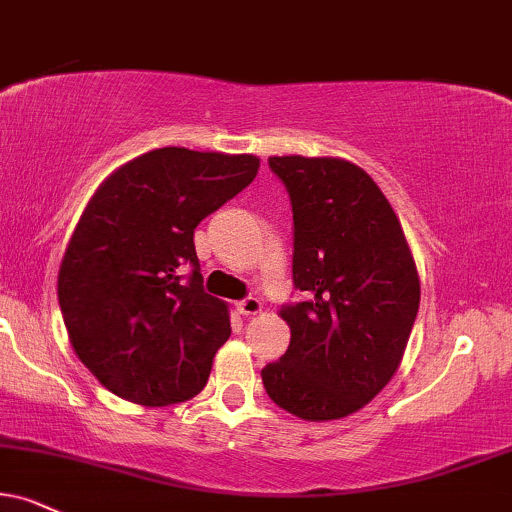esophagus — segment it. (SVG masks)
Segmentation results:
<instances>
[{
	"label": "esophagus",
	"mask_w": 512,
	"mask_h": 512,
	"mask_svg": "<svg viewBox=\"0 0 512 512\" xmlns=\"http://www.w3.org/2000/svg\"><path fill=\"white\" fill-rule=\"evenodd\" d=\"M237 311L242 315H258L263 313V301L256 299V296H246V299L237 304Z\"/></svg>",
	"instance_id": "obj_1"
}]
</instances>
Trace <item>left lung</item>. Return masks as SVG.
<instances>
[{"mask_svg":"<svg viewBox=\"0 0 512 512\" xmlns=\"http://www.w3.org/2000/svg\"><path fill=\"white\" fill-rule=\"evenodd\" d=\"M294 213L292 330L261 370L277 406L301 420L361 410L399 370L420 306V277L394 208L377 182L337 156H270Z\"/></svg>","mask_w":512,"mask_h":512,"instance_id":"8db88e82","label":"left lung"}]
</instances>
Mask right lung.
<instances>
[{
	"instance_id": "add662e5",
	"label": "right lung",
	"mask_w": 512,
	"mask_h": 512,
	"mask_svg": "<svg viewBox=\"0 0 512 512\" xmlns=\"http://www.w3.org/2000/svg\"><path fill=\"white\" fill-rule=\"evenodd\" d=\"M258 166L254 154L163 147L113 170L87 201L61 258L59 306L75 356L116 396L170 406L206 387L230 311L201 287L194 227Z\"/></svg>"
}]
</instances>
